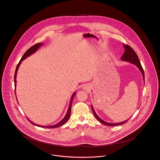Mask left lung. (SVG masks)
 Returning <instances> with one entry per match:
<instances>
[{
    "mask_svg": "<svg viewBox=\"0 0 160 160\" xmlns=\"http://www.w3.org/2000/svg\"><path fill=\"white\" fill-rule=\"evenodd\" d=\"M124 46V48H125V52L123 53V55H122L121 59L123 61H127L128 62H130L132 63H133L135 64V65H137V67H138V68L140 69V70L141 71V72L142 73V75H143V80H144V82H145V73H144V70L142 67V65H141V63L140 62V60L138 58V57L137 55V54L136 53V52L134 51V50L129 45H123ZM92 112L93 113V115L95 117V118L100 122H101L102 123L105 125H107V126H117V125H122V124H124L128 120H126L125 122H121V123H107L103 120H102L100 118H99L98 117V115H97V113H95L94 109H93V106L92 105Z\"/></svg>",
    "mask_w": 160,
    "mask_h": 160,
    "instance_id": "obj_1",
    "label": "left lung"
}]
</instances>
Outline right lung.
Listing matches in <instances>:
<instances>
[{"label": "right lung", "mask_w": 160, "mask_h": 160, "mask_svg": "<svg viewBox=\"0 0 160 160\" xmlns=\"http://www.w3.org/2000/svg\"><path fill=\"white\" fill-rule=\"evenodd\" d=\"M43 43H36L35 45H33L32 47H31L30 48H28L25 52V53L23 54V55L22 56V58L20 59V62H18V63L17 64V67H16V69H15V75H14V83H15V87H16V77H17V71H18V67L20 65V63H22V62L27 57H29L30 55H31L32 54H33V53H35L39 47H40L42 45H43ZM76 93L74 92L73 94L72 95V98L70 100V104H69V107H68V111H67V113L66 114V115L65 116V117L58 123L54 125H52V126H42V125H37L34 123H33L32 121H30L28 118V121L33 125L37 126V127H44V128H57V127H60V126L63 125V124H65L69 119L70 117V113H71V107H72V101H73V97L75 95Z\"/></svg>", "instance_id": "right-lung-1"}]
</instances>
